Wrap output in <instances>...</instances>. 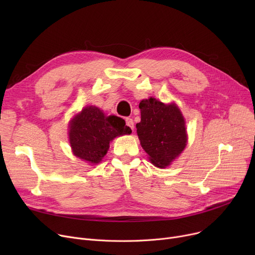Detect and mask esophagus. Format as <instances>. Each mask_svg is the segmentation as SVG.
<instances>
[{"mask_svg":"<svg viewBox=\"0 0 255 255\" xmlns=\"http://www.w3.org/2000/svg\"><path fill=\"white\" fill-rule=\"evenodd\" d=\"M126 125H127L131 130L134 129V122H133V120L130 119V118H127V119H126Z\"/></svg>","mask_w":255,"mask_h":255,"instance_id":"obj_1","label":"esophagus"}]
</instances>
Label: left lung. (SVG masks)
<instances>
[{
  "mask_svg": "<svg viewBox=\"0 0 255 255\" xmlns=\"http://www.w3.org/2000/svg\"><path fill=\"white\" fill-rule=\"evenodd\" d=\"M140 122L136 132L153 165L165 168L187 144L185 120L177 104H164L153 97L139 103Z\"/></svg>",
  "mask_w": 255,
  "mask_h": 255,
  "instance_id": "8db88e82",
  "label": "left lung"
}]
</instances>
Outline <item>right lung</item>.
<instances>
[{
  "instance_id": "1",
  "label": "right lung",
  "mask_w": 255,
  "mask_h": 255,
  "mask_svg": "<svg viewBox=\"0 0 255 255\" xmlns=\"http://www.w3.org/2000/svg\"><path fill=\"white\" fill-rule=\"evenodd\" d=\"M131 132L122 118L106 116L96 106H87L70 121L68 133L74 156L97 164L106 155L115 137Z\"/></svg>"
}]
</instances>
